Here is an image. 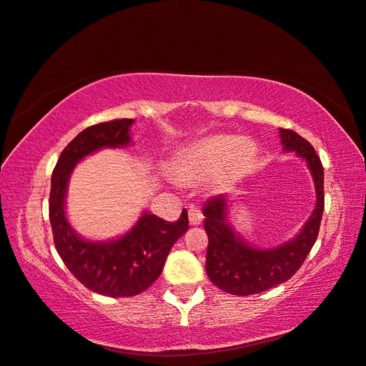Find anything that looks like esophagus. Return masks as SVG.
I'll return each mask as SVG.
<instances>
[{
    "label": "esophagus",
    "instance_id": "esophagus-1",
    "mask_svg": "<svg viewBox=\"0 0 366 366\" xmlns=\"http://www.w3.org/2000/svg\"><path fill=\"white\" fill-rule=\"evenodd\" d=\"M188 216H189L191 225H200L202 224V219H204V214H202L200 208H197V207H191L188 209Z\"/></svg>",
    "mask_w": 366,
    "mask_h": 366
}]
</instances>
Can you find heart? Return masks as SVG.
Segmentation results:
<instances>
[{"label":"heart","instance_id":"obj_1","mask_svg":"<svg viewBox=\"0 0 366 366\" xmlns=\"http://www.w3.org/2000/svg\"><path fill=\"white\" fill-rule=\"evenodd\" d=\"M257 145L241 141L237 136L219 134L207 137L178 153L172 172L183 183L207 182L217 174L224 178H237L254 166Z\"/></svg>","mask_w":366,"mask_h":366}]
</instances>
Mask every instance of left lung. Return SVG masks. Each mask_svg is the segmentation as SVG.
<instances>
[{"label":"left lung","instance_id":"left-lung-1","mask_svg":"<svg viewBox=\"0 0 366 366\" xmlns=\"http://www.w3.org/2000/svg\"><path fill=\"white\" fill-rule=\"evenodd\" d=\"M285 152H296L307 161L316 188V207L304 229L295 239L274 249L249 246L227 222L229 197L214 196L204 207L205 232L208 234L207 274L214 285L234 296L263 293L293 277L320 233L324 211V169L312 144L293 129L280 128Z\"/></svg>","mask_w":366,"mask_h":366}]
</instances>
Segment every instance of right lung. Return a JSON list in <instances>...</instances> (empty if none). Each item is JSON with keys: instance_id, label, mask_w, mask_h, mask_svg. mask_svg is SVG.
Segmentation results:
<instances>
[{"instance_id": "obj_1", "label": "right lung", "mask_w": 366, "mask_h": 366, "mask_svg": "<svg viewBox=\"0 0 366 366\" xmlns=\"http://www.w3.org/2000/svg\"><path fill=\"white\" fill-rule=\"evenodd\" d=\"M133 122L117 119L83 129L62 150L51 175L50 224L56 250L86 288L109 297H129L147 290L159 277L175 241L189 227L186 209L177 222L144 213L132 230L112 241L83 239L70 227L66 194L76 162L103 147H125L132 142Z\"/></svg>"}]
</instances>
